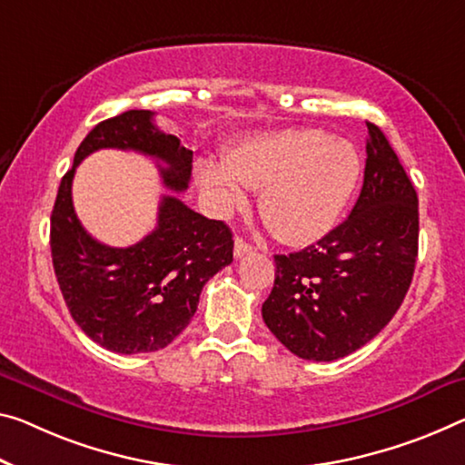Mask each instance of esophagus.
Wrapping results in <instances>:
<instances>
[{"label": "esophagus", "mask_w": 465, "mask_h": 465, "mask_svg": "<svg viewBox=\"0 0 465 465\" xmlns=\"http://www.w3.org/2000/svg\"><path fill=\"white\" fill-rule=\"evenodd\" d=\"M252 252H253V247L249 245V242H245L241 237L234 239V257H242V255H247Z\"/></svg>", "instance_id": "34e87169"}]
</instances>
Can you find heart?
Here are the masks:
<instances>
[{"instance_id":"1","label":"heart","mask_w":465,"mask_h":465,"mask_svg":"<svg viewBox=\"0 0 465 465\" xmlns=\"http://www.w3.org/2000/svg\"><path fill=\"white\" fill-rule=\"evenodd\" d=\"M361 178L353 143L322 128L257 134L226 155L203 160L199 181L220 212L245 203V188L262 189L260 216L287 245H310L339 224Z\"/></svg>"}]
</instances>
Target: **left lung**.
<instances>
[{
	"label": "left lung",
	"mask_w": 465,
	"mask_h": 465,
	"mask_svg": "<svg viewBox=\"0 0 465 465\" xmlns=\"http://www.w3.org/2000/svg\"><path fill=\"white\" fill-rule=\"evenodd\" d=\"M368 124L363 187L345 223L302 252L274 255L263 322L291 353L332 361L372 341L411 284L418 195L384 133Z\"/></svg>",
	"instance_id": "left-lung-1"
}]
</instances>
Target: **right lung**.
I'll return each mask as SVG.
<instances>
[{"label": "right lung", "instance_id": "add662e5", "mask_svg": "<svg viewBox=\"0 0 465 465\" xmlns=\"http://www.w3.org/2000/svg\"><path fill=\"white\" fill-rule=\"evenodd\" d=\"M97 149L139 152L158 162L162 183L184 191L193 152L153 124V112L128 110L83 139L64 174L52 212V260L70 316L114 353H149L170 345L195 316L203 284L232 262V232L174 195H163L158 226L131 247L93 239L73 205L76 166Z\"/></svg>", "mask_w": 465, "mask_h": 465}]
</instances>
